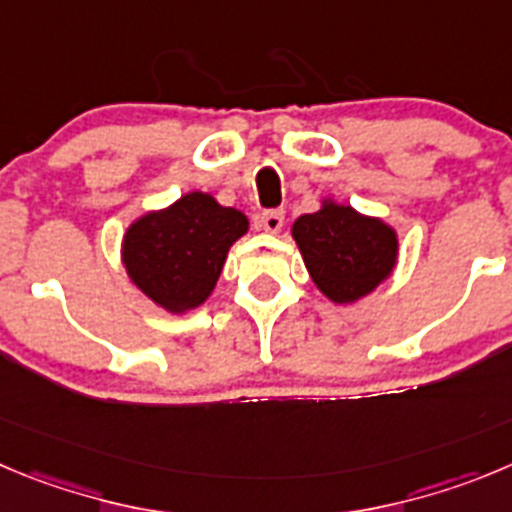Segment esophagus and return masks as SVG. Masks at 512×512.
Masks as SVG:
<instances>
[{
    "mask_svg": "<svg viewBox=\"0 0 512 512\" xmlns=\"http://www.w3.org/2000/svg\"><path fill=\"white\" fill-rule=\"evenodd\" d=\"M283 222H285V214L280 212V209H270V212H262V217H260V227L265 229L267 234H278L280 229H283Z\"/></svg>",
    "mask_w": 512,
    "mask_h": 512,
    "instance_id": "34e87169",
    "label": "esophagus"
}]
</instances>
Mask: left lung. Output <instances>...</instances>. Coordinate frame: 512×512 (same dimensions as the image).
Listing matches in <instances>:
<instances>
[{"label": "left lung", "mask_w": 512, "mask_h": 512, "mask_svg": "<svg viewBox=\"0 0 512 512\" xmlns=\"http://www.w3.org/2000/svg\"><path fill=\"white\" fill-rule=\"evenodd\" d=\"M310 280L331 303L353 305L384 285L399 260V234L381 217L361 214L333 197L290 227Z\"/></svg>", "instance_id": "obj_1"}]
</instances>
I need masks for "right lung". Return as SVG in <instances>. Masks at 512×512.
<instances>
[{"mask_svg": "<svg viewBox=\"0 0 512 512\" xmlns=\"http://www.w3.org/2000/svg\"><path fill=\"white\" fill-rule=\"evenodd\" d=\"M247 229L245 212L222 207L207 191H189L128 224L121 262L128 280L151 303L171 315L189 313L217 288L229 247Z\"/></svg>", "mask_w": 512, "mask_h": 512, "instance_id": "1", "label": "right lung"}]
</instances>
